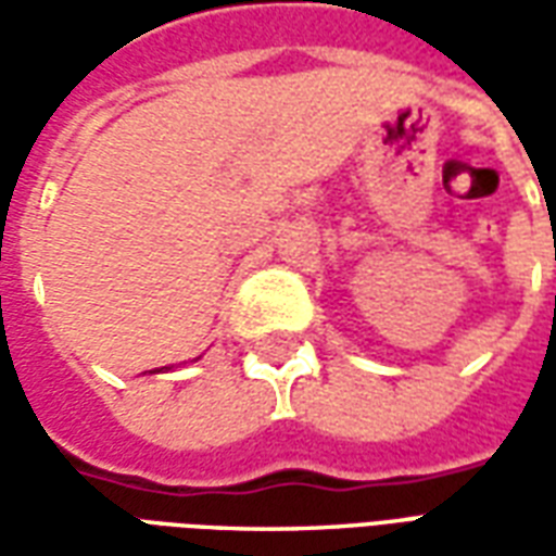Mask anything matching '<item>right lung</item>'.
I'll return each mask as SVG.
<instances>
[{
	"instance_id": "obj_1",
	"label": "right lung",
	"mask_w": 556,
	"mask_h": 556,
	"mask_svg": "<svg viewBox=\"0 0 556 556\" xmlns=\"http://www.w3.org/2000/svg\"><path fill=\"white\" fill-rule=\"evenodd\" d=\"M166 369H172V366H163V372H166ZM157 372H160V369H157Z\"/></svg>"
}]
</instances>
